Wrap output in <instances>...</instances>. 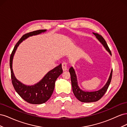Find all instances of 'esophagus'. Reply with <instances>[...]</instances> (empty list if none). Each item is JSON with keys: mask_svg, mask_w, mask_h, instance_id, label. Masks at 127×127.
<instances>
[{"mask_svg": "<svg viewBox=\"0 0 127 127\" xmlns=\"http://www.w3.org/2000/svg\"><path fill=\"white\" fill-rule=\"evenodd\" d=\"M62 68L64 71L67 69V63L66 62H63L62 63Z\"/></svg>", "mask_w": 127, "mask_h": 127, "instance_id": "esophagus-1", "label": "esophagus"}]
</instances>
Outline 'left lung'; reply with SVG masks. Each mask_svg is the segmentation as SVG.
Returning a JSON list of instances; mask_svg holds the SVG:
<instances>
[{
    "instance_id": "obj_1",
    "label": "left lung",
    "mask_w": 127,
    "mask_h": 127,
    "mask_svg": "<svg viewBox=\"0 0 127 127\" xmlns=\"http://www.w3.org/2000/svg\"><path fill=\"white\" fill-rule=\"evenodd\" d=\"M94 35L96 36V37L99 40V41L103 45L104 47L106 49V50L108 51L110 55H111V52L110 50L107 45L106 42L104 39L99 34L97 33H93ZM69 71L70 72L71 76V82L72 91L74 93L75 97L77 98L78 100L82 102L85 103H90V102H96L100 99L103 95L105 94L110 84L111 81L112 76V70L111 72V74L109 77V78L107 80L106 84L102 88L97 91L95 92H85L81 90L78 86L77 84V79L76 75L75 74V71L72 67L70 68Z\"/></svg>"
}]
</instances>
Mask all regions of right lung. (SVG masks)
<instances>
[{"instance_id":"add662e5","label":"right lung","mask_w":127,"mask_h":127,"mask_svg":"<svg viewBox=\"0 0 127 127\" xmlns=\"http://www.w3.org/2000/svg\"><path fill=\"white\" fill-rule=\"evenodd\" d=\"M45 31L46 30H39L26 33L23 35L15 45L10 57L11 78L14 89L24 100L33 104L44 103L50 98L54 90L56 80L63 73L61 64L49 71L43 79L35 85L26 86L15 78L12 69V61L15 51L21 42L30 36L37 35Z\"/></svg>"}]
</instances>
